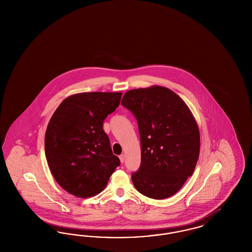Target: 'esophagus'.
<instances>
[{"label":"esophagus","mask_w":252,"mask_h":252,"mask_svg":"<svg viewBox=\"0 0 252 252\" xmlns=\"http://www.w3.org/2000/svg\"><path fill=\"white\" fill-rule=\"evenodd\" d=\"M119 158H120L121 162H122V163H124V162H125V158H126V156H125L124 154H122V155H120Z\"/></svg>","instance_id":"obj_1"}]
</instances>
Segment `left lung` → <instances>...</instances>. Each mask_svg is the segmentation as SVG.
<instances>
[{
    "instance_id": "8db88e82",
    "label": "left lung",
    "mask_w": 252,
    "mask_h": 252,
    "mask_svg": "<svg viewBox=\"0 0 252 252\" xmlns=\"http://www.w3.org/2000/svg\"><path fill=\"white\" fill-rule=\"evenodd\" d=\"M121 105L134 115L140 133L141 165L131 175L135 188L154 199L175 194L192 176L199 157V130L190 109L159 86L128 91Z\"/></svg>"
}]
</instances>
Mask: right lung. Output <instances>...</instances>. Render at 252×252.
Returning <instances> with one entry per match:
<instances>
[{
  "instance_id": "add662e5",
  "label": "right lung",
  "mask_w": 252,
  "mask_h": 252,
  "mask_svg": "<svg viewBox=\"0 0 252 252\" xmlns=\"http://www.w3.org/2000/svg\"><path fill=\"white\" fill-rule=\"evenodd\" d=\"M121 93H84L66 98L53 114L44 147L55 180L68 192L90 197L103 191L119 158L103 122L120 104Z\"/></svg>"
}]
</instances>
